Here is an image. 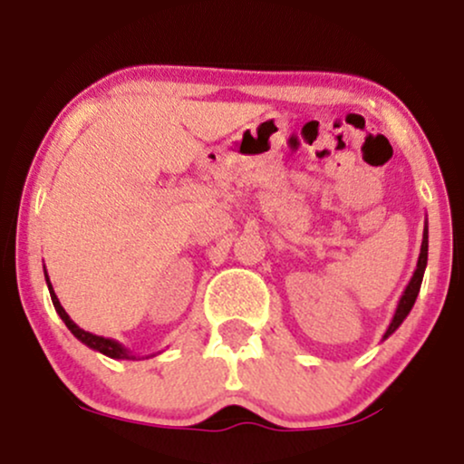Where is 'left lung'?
Returning <instances> with one entry per match:
<instances>
[{"label":"left lung","mask_w":464,"mask_h":464,"mask_svg":"<svg viewBox=\"0 0 464 464\" xmlns=\"http://www.w3.org/2000/svg\"><path fill=\"white\" fill-rule=\"evenodd\" d=\"M427 220H425V228H422V242H420V253H419V262H416V271L411 275L410 284H407L403 295H401L399 299V306L394 310V317H392V322L388 325V330H385L383 339H388L392 333H396V328H399L401 324L405 322V317L410 314V310L414 308V302L416 297H419L420 293V284H422V275H425V268H427Z\"/></svg>","instance_id":"left-lung-1"}]
</instances>
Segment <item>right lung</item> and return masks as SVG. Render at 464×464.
Segmentation results:
<instances>
[{"label": "right lung", "instance_id": "1", "mask_svg": "<svg viewBox=\"0 0 464 464\" xmlns=\"http://www.w3.org/2000/svg\"><path fill=\"white\" fill-rule=\"evenodd\" d=\"M44 275H45V284H48V290H50V299H53V304H54V310H57L59 317L63 319V324L68 325L70 333H72L74 337L81 341V343H85V345H88V348L96 350V353L110 356V359H127V361H134L136 359V354H131L123 343H119V341L108 339V337H99V334H92V333H88V330L79 328V325H76L72 319H70V314L65 313L63 306H61L59 297H57V295H54V290H53V284H50L48 273H45V266H44ZM150 356H156V354H147V359H150Z\"/></svg>", "mask_w": 464, "mask_h": 464}]
</instances>
